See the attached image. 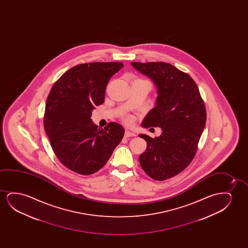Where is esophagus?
Segmentation results:
<instances>
[{
  "label": "esophagus",
  "instance_id": "esophagus-1",
  "mask_svg": "<svg viewBox=\"0 0 248 248\" xmlns=\"http://www.w3.org/2000/svg\"><path fill=\"white\" fill-rule=\"evenodd\" d=\"M124 136L125 137H132V136H136V134L135 133L131 132V131H129V130H125V134H124Z\"/></svg>",
  "mask_w": 248,
  "mask_h": 248
}]
</instances>
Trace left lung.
<instances>
[{
	"instance_id": "8db88e82",
	"label": "left lung",
	"mask_w": 248,
	"mask_h": 248,
	"mask_svg": "<svg viewBox=\"0 0 248 248\" xmlns=\"http://www.w3.org/2000/svg\"><path fill=\"white\" fill-rule=\"evenodd\" d=\"M131 65L151 78L156 89L155 106L141 126L159 127L162 134L155 138L140 135L147 148L139 160L147 175L162 181L182 172L193 159L206 124V108L193 79L173 65L163 62H131Z\"/></svg>"
}]
</instances>
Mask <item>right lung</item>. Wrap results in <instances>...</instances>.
<instances>
[{"mask_svg": "<svg viewBox=\"0 0 248 248\" xmlns=\"http://www.w3.org/2000/svg\"><path fill=\"white\" fill-rule=\"evenodd\" d=\"M122 62L77 65L62 75L48 95L44 128L59 161L75 173L89 175L101 170L122 140L118 123L104 129L92 122V111L104 102L106 87Z\"/></svg>", "mask_w": 248, "mask_h": 248, "instance_id": "obj_1", "label": "right lung"}]
</instances>
